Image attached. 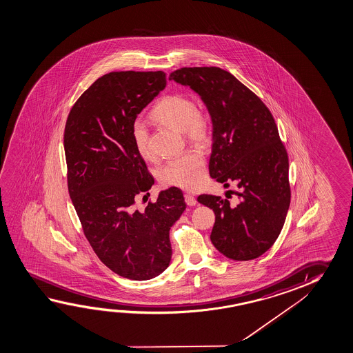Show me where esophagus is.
<instances>
[{"label":"esophagus","mask_w":353,"mask_h":353,"mask_svg":"<svg viewBox=\"0 0 353 353\" xmlns=\"http://www.w3.org/2000/svg\"><path fill=\"white\" fill-rule=\"evenodd\" d=\"M185 202H186V205L188 206H195L196 205V199L194 196L190 195V194H185Z\"/></svg>","instance_id":"obj_1"}]
</instances>
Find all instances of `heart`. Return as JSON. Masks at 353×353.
Masks as SVG:
<instances>
[{"instance_id":"b5f03b06","label":"heart","mask_w":353,"mask_h":353,"mask_svg":"<svg viewBox=\"0 0 353 353\" xmlns=\"http://www.w3.org/2000/svg\"><path fill=\"white\" fill-rule=\"evenodd\" d=\"M151 119L170 129L183 131L186 141L194 145L205 147L212 141V121L205 109L184 93L163 95L152 108ZM131 139L141 157H152L150 132L145 123L134 120L131 125ZM206 178V162L200 151L186 152L172 158L159 169L162 184L178 186L185 190H195Z\"/></svg>"}]
</instances>
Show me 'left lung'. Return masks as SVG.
Listing matches in <instances>:
<instances>
[{"label":"left lung","mask_w":353,"mask_h":353,"mask_svg":"<svg viewBox=\"0 0 353 353\" xmlns=\"http://www.w3.org/2000/svg\"><path fill=\"white\" fill-rule=\"evenodd\" d=\"M169 79L201 97L213 125L210 175L225 188L234 183L239 189L235 206L219 196L197 197L216 216L213 245L238 261L261 256L279 238L291 202L288 154L272 114L222 68H183Z\"/></svg>","instance_id":"left-lung-1"}]
</instances>
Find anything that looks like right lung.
<instances>
[{
	"label": "right lung",
	"instance_id": "1",
	"mask_svg": "<svg viewBox=\"0 0 353 353\" xmlns=\"http://www.w3.org/2000/svg\"><path fill=\"white\" fill-rule=\"evenodd\" d=\"M165 84L163 71L107 73L73 104L65 126L68 192L84 235L101 263L129 280H151L168 268L169 230L186 208L175 186L143 211L134 208L154 179L131 125Z\"/></svg>",
	"mask_w": 353,
	"mask_h": 353
}]
</instances>
